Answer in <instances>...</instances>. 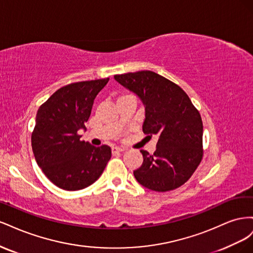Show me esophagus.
<instances>
[{
    "label": "esophagus",
    "instance_id": "obj_1",
    "mask_svg": "<svg viewBox=\"0 0 253 253\" xmlns=\"http://www.w3.org/2000/svg\"><path fill=\"white\" fill-rule=\"evenodd\" d=\"M124 151H125V149L118 148V147H115V148L112 149V153H113V154H117V153H121V152H124Z\"/></svg>",
    "mask_w": 253,
    "mask_h": 253
}]
</instances>
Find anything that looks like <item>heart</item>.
I'll return each mask as SVG.
<instances>
[{
    "instance_id": "b5f03b06",
    "label": "heart",
    "mask_w": 253,
    "mask_h": 253,
    "mask_svg": "<svg viewBox=\"0 0 253 253\" xmlns=\"http://www.w3.org/2000/svg\"><path fill=\"white\" fill-rule=\"evenodd\" d=\"M125 96H128V95H122V96H120V97H125ZM120 97H119V98H120Z\"/></svg>"
}]
</instances>
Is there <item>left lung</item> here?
I'll return each mask as SVG.
<instances>
[{
	"label": "left lung",
	"instance_id": "obj_1",
	"mask_svg": "<svg viewBox=\"0 0 253 253\" xmlns=\"http://www.w3.org/2000/svg\"><path fill=\"white\" fill-rule=\"evenodd\" d=\"M114 78L141 99L145 110L143 133L159 136L152 155L140 150L143 163L134 171L136 180L157 192L179 188L203 159L200 112L180 86L154 72L115 75Z\"/></svg>",
	"mask_w": 253,
	"mask_h": 253
}]
</instances>
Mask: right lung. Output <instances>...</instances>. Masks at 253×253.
Segmentation results:
<instances>
[{
  "instance_id": "1",
  "label": "right lung",
  "mask_w": 253,
  "mask_h": 253,
  "mask_svg": "<svg viewBox=\"0 0 253 253\" xmlns=\"http://www.w3.org/2000/svg\"><path fill=\"white\" fill-rule=\"evenodd\" d=\"M110 78L67 84L38 110L32 134L36 162L57 187L77 191L94 183L109 163V145L96 148L80 140L97 94Z\"/></svg>"
}]
</instances>
